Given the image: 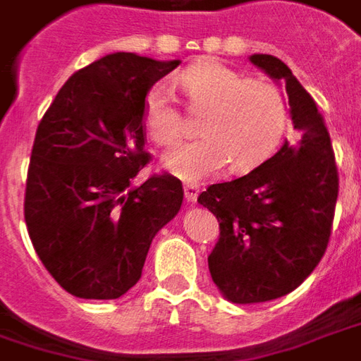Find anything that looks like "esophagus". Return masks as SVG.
Here are the masks:
<instances>
[{"mask_svg":"<svg viewBox=\"0 0 361 361\" xmlns=\"http://www.w3.org/2000/svg\"><path fill=\"white\" fill-rule=\"evenodd\" d=\"M183 195H185L188 203H195L199 195V188L195 183H183Z\"/></svg>","mask_w":361,"mask_h":361,"instance_id":"34e87169","label":"esophagus"}]
</instances>
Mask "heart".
<instances>
[{"mask_svg": "<svg viewBox=\"0 0 361 361\" xmlns=\"http://www.w3.org/2000/svg\"><path fill=\"white\" fill-rule=\"evenodd\" d=\"M176 82L191 109L205 111L199 125L203 137L170 148L162 158L164 170L180 180L199 181L228 162L238 172L250 170L274 152L287 121L286 99L276 85L248 80L215 60L193 64ZM142 119L158 146L178 140L183 119L168 85L148 90Z\"/></svg>", "mask_w": 361, "mask_h": 361, "instance_id": "heart-1", "label": "heart"}]
</instances>
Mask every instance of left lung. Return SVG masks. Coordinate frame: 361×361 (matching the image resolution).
<instances>
[{"label":"left lung","instance_id":"1","mask_svg":"<svg viewBox=\"0 0 361 361\" xmlns=\"http://www.w3.org/2000/svg\"><path fill=\"white\" fill-rule=\"evenodd\" d=\"M250 62L286 84L297 140L238 180L213 183L197 201L219 221L209 271L233 303L252 305L291 293L329 246L338 199V170L317 103L271 54Z\"/></svg>","mask_w":361,"mask_h":361}]
</instances>
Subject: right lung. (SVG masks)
Returning <instances> with one entry per match:
<instances>
[{"label":"right lung","instance_id":"right-lung-1","mask_svg":"<svg viewBox=\"0 0 361 361\" xmlns=\"http://www.w3.org/2000/svg\"><path fill=\"white\" fill-rule=\"evenodd\" d=\"M180 60L115 52L68 78L39 123L25 189L35 252L80 299H119L142 276L156 233L178 215L170 173L133 185L145 150V97Z\"/></svg>","mask_w":361,"mask_h":361}]
</instances>
